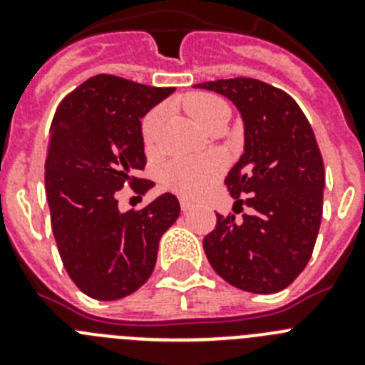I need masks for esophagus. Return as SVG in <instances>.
<instances>
[{
	"label": "esophagus",
	"instance_id": "34e87169",
	"mask_svg": "<svg viewBox=\"0 0 365 365\" xmlns=\"http://www.w3.org/2000/svg\"><path fill=\"white\" fill-rule=\"evenodd\" d=\"M192 202L188 201V199H180V210L182 212H188V210H192Z\"/></svg>",
	"mask_w": 365,
	"mask_h": 365
}]
</instances>
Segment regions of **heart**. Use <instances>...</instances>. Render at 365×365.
I'll return each instance as SVG.
<instances>
[{
  "label": "heart",
  "instance_id": "b5f03b06",
  "mask_svg": "<svg viewBox=\"0 0 365 365\" xmlns=\"http://www.w3.org/2000/svg\"><path fill=\"white\" fill-rule=\"evenodd\" d=\"M186 109L201 128L214 120L221 113H228L225 102L210 95H195L186 102ZM164 118V109L155 108L143 120V140L148 148L153 146L160 122ZM222 172V160L217 155L205 159H175L168 163L160 172V182L164 188L179 193L182 197H195L205 192Z\"/></svg>",
  "mask_w": 365,
  "mask_h": 365
}]
</instances>
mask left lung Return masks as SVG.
Returning a JSON list of instances; mask_svg holds the SVG:
<instances>
[{"instance_id": "8db88e82", "label": "left lung", "mask_w": 365, "mask_h": 365, "mask_svg": "<svg viewBox=\"0 0 365 365\" xmlns=\"http://www.w3.org/2000/svg\"><path fill=\"white\" fill-rule=\"evenodd\" d=\"M228 98L243 120L245 146L228 172L234 210L202 241L225 282L254 294L283 291L311 259L320 230L325 172L314 131L282 89L254 78L197 83Z\"/></svg>"}]
</instances>
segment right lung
Returning <instances> with one entry per match:
<instances>
[{"mask_svg":"<svg viewBox=\"0 0 365 365\" xmlns=\"http://www.w3.org/2000/svg\"><path fill=\"white\" fill-rule=\"evenodd\" d=\"M173 91L98 74L54 113L45 163L53 234L71 279L100 302L148 282L160 237L179 217L173 193L138 212H120L117 199L124 185L138 193L155 186L135 177L146 164L140 118Z\"/></svg>","mask_w":365,"mask_h":365,"instance_id":"obj_1","label":"right lung"}]
</instances>
